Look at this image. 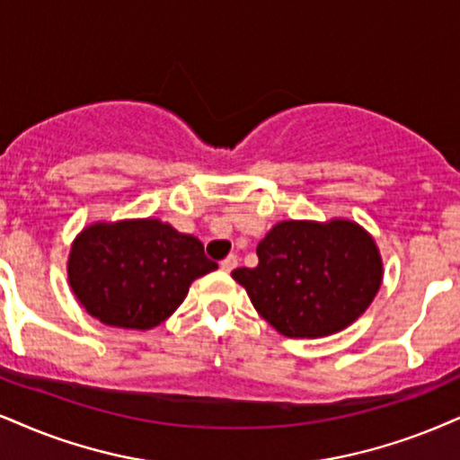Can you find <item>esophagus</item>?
I'll return each mask as SVG.
<instances>
[{
    "mask_svg": "<svg viewBox=\"0 0 460 460\" xmlns=\"http://www.w3.org/2000/svg\"><path fill=\"white\" fill-rule=\"evenodd\" d=\"M236 264H239V258H236L234 253H230L228 258L221 260V270H226V273H230V270L236 269Z\"/></svg>",
    "mask_w": 460,
    "mask_h": 460,
    "instance_id": "34e87169",
    "label": "esophagus"
}]
</instances>
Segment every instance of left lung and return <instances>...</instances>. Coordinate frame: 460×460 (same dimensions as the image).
<instances>
[{"mask_svg": "<svg viewBox=\"0 0 460 460\" xmlns=\"http://www.w3.org/2000/svg\"><path fill=\"white\" fill-rule=\"evenodd\" d=\"M256 269H236L260 315L286 337H326L365 311L382 286V258L358 224L281 221L258 243Z\"/></svg>", "mask_w": 460, "mask_h": 460, "instance_id": "1", "label": "left lung"}]
</instances>
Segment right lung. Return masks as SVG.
Listing matches in <instances>:
<instances>
[{
  "instance_id": "obj_1",
  "label": "right lung",
  "mask_w": 460,
  "mask_h": 460,
  "mask_svg": "<svg viewBox=\"0 0 460 460\" xmlns=\"http://www.w3.org/2000/svg\"><path fill=\"white\" fill-rule=\"evenodd\" d=\"M217 269L202 243L160 219L95 224L74 241L67 277L89 315L119 328L157 326L191 281Z\"/></svg>"
}]
</instances>
